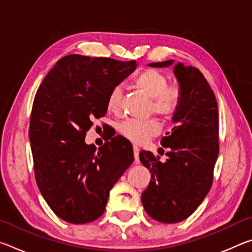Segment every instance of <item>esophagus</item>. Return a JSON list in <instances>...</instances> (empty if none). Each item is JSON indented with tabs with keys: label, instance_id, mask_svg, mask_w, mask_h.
I'll return each mask as SVG.
<instances>
[{
	"label": "esophagus",
	"instance_id": "1",
	"mask_svg": "<svg viewBox=\"0 0 252 252\" xmlns=\"http://www.w3.org/2000/svg\"><path fill=\"white\" fill-rule=\"evenodd\" d=\"M139 152H140L139 147L133 146V153H134V159H135V161L139 160Z\"/></svg>",
	"mask_w": 252,
	"mask_h": 252
}]
</instances>
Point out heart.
<instances>
[{
  "label": "heart",
  "mask_w": 252,
  "mask_h": 252,
  "mask_svg": "<svg viewBox=\"0 0 252 252\" xmlns=\"http://www.w3.org/2000/svg\"><path fill=\"white\" fill-rule=\"evenodd\" d=\"M139 91L150 99L149 110L163 118H172L181 105V90L176 84H168L167 75L162 72L148 69L134 79ZM122 99L121 87H114L106 100V109L112 113L120 111ZM119 132L126 139L134 143L146 142L160 132V125L156 119L149 120H126L119 126Z\"/></svg>",
  "instance_id": "1"
}]
</instances>
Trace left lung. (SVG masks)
Instances as JSON below:
<instances>
[{
    "label": "left lung",
    "instance_id": "1",
    "mask_svg": "<svg viewBox=\"0 0 252 252\" xmlns=\"http://www.w3.org/2000/svg\"><path fill=\"white\" fill-rule=\"evenodd\" d=\"M173 60L150 63L167 67ZM173 73L181 90V105L172 121L176 126L161 140L167 160L150 151L140 152V161L151 173L143 191V208L152 219L177 223L187 219L206 198L212 186L219 155V113L215 93L197 67L182 63ZM163 150V149H162Z\"/></svg>",
    "mask_w": 252,
    "mask_h": 252
}]
</instances>
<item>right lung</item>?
I'll use <instances>...</instances> for the list:
<instances>
[{"instance_id": "1", "label": "right lung", "mask_w": 252, "mask_h": 252, "mask_svg": "<svg viewBox=\"0 0 252 252\" xmlns=\"http://www.w3.org/2000/svg\"><path fill=\"white\" fill-rule=\"evenodd\" d=\"M135 67V61L66 55L34 97L29 138L36 185L66 222L88 223L103 215L110 190L134 160L121 135L97 150L84 139L92 121L105 116L111 90Z\"/></svg>"}]
</instances>
